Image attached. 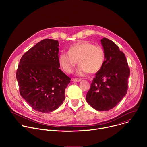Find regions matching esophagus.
Listing matches in <instances>:
<instances>
[{
	"label": "esophagus",
	"mask_w": 147,
	"mask_h": 147,
	"mask_svg": "<svg viewBox=\"0 0 147 147\" xmlns=\"http://www.w3.org/2000/svg\"><path fill=\"white\" fill-rule=\"evenodd\" d=\"M72 81H74V82H79V81H81V79H80V78H73V80H72Z\"/></svg>",
	"instance_id": "34e87169"
}]
</instances>
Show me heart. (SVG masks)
Wrapping results in <instances>:
<instances>
[{
    "mask_svg": "<svg viewBox=\"0 0 147 147\" xmlns=\"http://www.w3.org/2000/svg\"><path fill=\"white\" fill-rule=\"evenodd\" d=\"M105 61V52L99 45H94L88 41H80L71 45L68 53H61L59 63L67 73H71L77 61L79 65L77 73L82 76L88 72L95 73L102 68Z\"/></svg>",
    "mask_w": 147,
    "mask_h": 147,
    "instance_id": "heart-1",
    "label": "heart"
}]
</instances>
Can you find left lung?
Here are the masks:
<instances>
[{
	"instance_id": "8db88e82",
	"label": "left lung",
	"mask_w": 147,
	"mask_h": 147,
	"mask_svg": "<svg viewBox=\"0 0 147 147\" xmlns=\"http://www.w3.org/2000/svg\"><path fill=\"white\" fill-rule=\"evenodd\" d=\"M100 41L105 52L104 63L92 81L86 100L94 109L107 111L116 107L127 94L130 71L119 47L106 38Z\"/></svg>"
}]
</instances>
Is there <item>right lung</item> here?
I'll return each instance as SVG.
<instances>
[{
  "mask_svg": "<svg viewBox=\"0 0 147 147\" xmlns=\"http://www.w3.org/2000/svg\"><path fill=\"white\" fill-rule=\"evenodd\" d=\"M58 40L45 39L21 58L16 72L20 94L34 110L49 113L65 99L71 78L60 69Z\"/></svg>",
  "mask_w": 147,
  "mask_h": 147,
  "instance_id": "1",
  "label": "right lung"
}]
</instances>
